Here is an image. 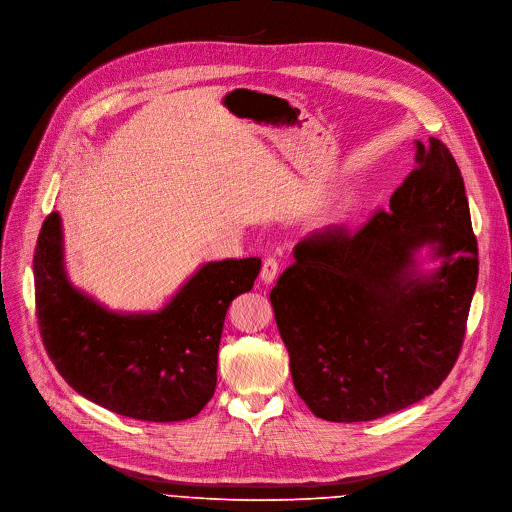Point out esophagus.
<instances>
[{
	"instance_id": "obj_1",
	"label": "esophagus",
	"mask_w": 512,
	"mask_h": 512,
	"mask_svg": "<svg viewBox=\"0 0 512 512\" xmlns=\"http://www.w3.org/2000/svg\"><path fill=\"white\" fill-rule=\"evenodd\" d=\"M275 277H277V261L273 257H267L261 267V282L269 286L275 282Z\"/></svg>"
}]
</instances>
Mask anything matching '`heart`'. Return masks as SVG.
Segmentation results:
<instances>
[{
  "label": "heart",
  "mask_w": 512,
  "mask_h": 512,
  "mask_svg": "<svg viewBox=\"0 0 512 512\" xmlns=\"http://www.w3.org/2000/svg\"><path fill=\"white\" fill-rule=\"evenodd\" d=\"M359 198L357 192L351 188H345L341 192H337V196L324 206L322 210V224L324 226H343L357 210Z\"/></svg>",
  "instance_id": "obj_1"
}]
</instances>
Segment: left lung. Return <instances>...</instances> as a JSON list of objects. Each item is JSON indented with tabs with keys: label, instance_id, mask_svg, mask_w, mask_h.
<instances>
[{
	"label": "left lung",
	"instance_id": "left-lung-1",
	"mask_svg": "<svg viewBox=\"0 0 512 512\" xmlns=\"http://www.w3.org/2000/svg\"><path fill=\"white\" fill-rule=\"evenodd\" d=\"M416 169L353 237L302 241L271 290L296 392L324 421L361 423L433 394L478 284V243L449 149L414 141Z\"/></svg>",
	"mask_w": 512,
	"mask_h": 512
}]
</instances>
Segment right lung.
Listing matches in <instances>:
<instances>
[{"instance_id":"obj_1","label":"right lung","mask_w":512,"mask_h":512,"mask_svg":"<svg viewBox=\"0 0 512 512\" xmlns=\"http://www.w3.org/2000/svg\"><path fill=\"white\" fill-rule=\"evenodd\" d=\"M259 269L257 257L208 261L161 308L112 310L69 280L55 210L34 253L42 343L83 398L138 421H188L214 396L226 310Z\"/></svg>"}]
</instances>
